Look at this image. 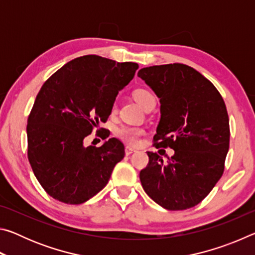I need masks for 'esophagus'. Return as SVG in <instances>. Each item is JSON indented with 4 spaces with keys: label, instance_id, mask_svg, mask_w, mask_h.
Listing matches in <instances>:
<instances>
[{
    "label": "esophagus",
    "instance_id": "34e87169",
    "mask_svg": "<svg viewBox=\"0 0 255 255\" xmlns=\"http://www.w3.org/2000/svg\"><path fill=\"white\" fill-rule=\"evenodd\" d=\"M135 152H137V149L130 147V146H126V148H125V154L126 155H130Z\"/></svg>",
    "mask_w": 255,
    "mask_h": 255
}]
</instances>
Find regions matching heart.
Listing matches in <instances>:
<instances>
[{
	"mask_svg": "<svg viewBox=\"0 0 255 255\" xmlns=\"http://www.w3.org/2000/svg\"><path fill=\"white\" fill-rule=\"evenodd\" d=\"M133 97H135L136 101L139 103V105L144 108L149 106L150 103L156 102V99H155L154 94L149 91L147 89H138L133 92ZM118 109V99H115V101L112 102L111 106V111L116 112ZM146 133L144 128L140 127H133V126H119L118 128H116L115 130V135L116 137H118L119 139H122L125 143H127L129 145H138V143L140 141V138L143 137Z\"/></svg>",
	"mask_w": 255,
	"mask_h": 255,
	"instance_id": "heart-1",
	"label": "heart"
}]
</instances>
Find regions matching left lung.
Returning a JSON list of instances; mask_svg holds the SVG:
<instances>
[{
    "instance_id": "1",
    "label": "left lung",
    "mask_w": 255,
    "mask_h": 255,
    "mask_svg": "<svg viewBox=\"0 0 255 255\" xmlns=\"http://www.w3.org/2000/svg\"><path fill=\"white\" fill-rule=\"evenodd\" d=\"M138 76L161 101L154 146L175 152L167 164L157 153L147 152L141 185L165 209L192 208L208 196L225 169L231 133L225 102L208 79L184 64L145 67Z\"/></svg>"
}]
</instances>
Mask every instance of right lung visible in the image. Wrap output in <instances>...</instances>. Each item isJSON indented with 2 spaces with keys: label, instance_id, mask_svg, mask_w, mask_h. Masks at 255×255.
<instances>
[{
  "label": "right lung",
  "instance_id": "obj_1",
  "mask_svg": "<svg viewBox=\"0 0 255 255\" xmlns=\"http://www.w3.org/2000/svg\"><path fill=\"white\" fill-rule=\"evenodd\" d=\"M137 68L136 63L85 55L65 64L41 86L28 117V159L54 199L80 205L107 185L125 156L124 144L110 138L100 147H84L83 140L99 122H107L118 91ZM108 136L102 133V139Z\"/></svg>",
  "mask_w": 255,
  "mask_h": 255
}]
</instances>
